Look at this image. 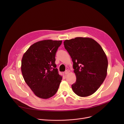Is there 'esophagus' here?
<instances>
[{
	"instance_id": "1",
	"label": "esophagus",
	"mask_w": 124,
	"mask_h": 124,
	"mask_svg": "<svg viewBox=\"0 0 124 124\" xmlns=\"http://www.w3.org/2000/svg\"><path fill=\"white\" fill-rule=\"evenodd\" d=\"M69 72H70V70H65V75H67Z\"/></svg>"
}]
</instances>
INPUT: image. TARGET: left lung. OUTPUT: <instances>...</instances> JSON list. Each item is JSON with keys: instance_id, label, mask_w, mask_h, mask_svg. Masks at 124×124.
Here are the masks:
<instances>
[{"instance_id": "8db88e82", "label": "left lung", "mask_w": 124, "mask_h": 124, "mask_svg": "<svg viewBox=\"0 0 124 124\" xmlns=\"http://www.w3.org/2000/svg\"><path fill=\"white\" fill-rule=\"evenodd\" d=\"M64 45L72 59L76 75L73 91L82 97L92 95L107 75L108 61L102 47L94 40L82 37L66 40Z\"/></svg>"}]
</instances>
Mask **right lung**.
I'll list each match as a JSON object with an SVG mask.
<instances>
[{
  "label": "right lung",
  "mask_w": 124,
  "mask_h": 124,
  "mask_svg": "<svg viewBox=\"0 0 124 124\" xmlns=\"http://www.w3.org/2000/svg\"><path fill=\"white\" fill-rule=\"evenodd\" d=\"M62 41L43 40L31 46L23 54L21 70L23 78L35 95L48 99L58 91L62 80L55 55Z\"/></svg>",
  "instance_id": "add662e5"
}]
</instances>
